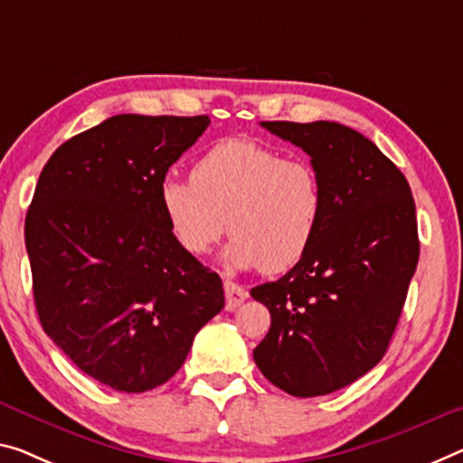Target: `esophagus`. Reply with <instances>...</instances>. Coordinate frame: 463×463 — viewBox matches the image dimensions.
Listing matches in <instances>:
<instances>
[{"label":"esophagus","instance_id":"obj_1","mask_svg":"<svg viewBox=\"0 0 463 463\" xmlns=\"http://www.w3.org/2000/svg\"><path fill=\"white\" fill-rule=\"evenodd\" d=\"M248 298V291L233 281H225V308L236 310Z\"/></svg>","mask_w":463,"mask_h":463}]
</instances>
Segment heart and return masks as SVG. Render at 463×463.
Listing matches in <instances>:
<instances>
[{
	"label": "heart",
	"mask_w": 463,
	"mask_h": 463,
	"mask_svg": "<svg viewBox=\"0 0 463 463\" xmlns=\"http://www.w3.org/2000/svg\"><path fill=\"white\" fill-rule=\"evenodd\" d=\"M157 201L182 250L207 254L227 230L233 236L223 252L227 267L283 273L310 250L325 192L308 161L283 159L256 140L227 138L194 161L190 180L165 177Z\"/></svg>",
	"instance_id": "obj_1"
}]
</instances>
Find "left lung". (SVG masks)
Listing matches in <instances>:
<instances>
[{
	"instance_id": "8db88e82",
	"label": "left lung",
	"mask_w": 463,
	"mask_h": 463,
	"mask_svg": "<svg viewBox=\"0 0 463 463\" xmlns=\"http://www.w3.org/2000/svg\"><path fill=\"white\" fill-rule=\"evenodd\" d=\"M310 155L325 209L310 250L250 296L271 312L254 347L260 373L289 395L358 381L385 355L416 271V204L405 175L374 142L337 122H260Z\"/></svg>"
}]
</instances>
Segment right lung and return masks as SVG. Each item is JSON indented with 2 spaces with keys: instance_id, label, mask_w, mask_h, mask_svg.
Segmentation results:
<instances>
[{
  "instance_id": "1",
  "label": "right lung",
  "mask_w": 463,
  "mask_h": 463,
  "mask_svg": "<svg viewBox=\"0 0 463 463\" xmlns=\"http://www.w3.org/2000/svg\"><path fill=\"white\" fill-rule=\"evenodd\" d=\"M209 124L113 116L63 142L34 188L24 241L39 321L116 391L172 379L225 304L222 277L177 246L157 201L167 169Z\"/></svg>"
}]
</instances>
